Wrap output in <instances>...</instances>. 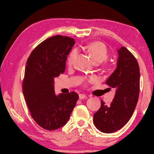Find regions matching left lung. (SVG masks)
Segmentation results:
<instances>
[{
  "label": "left lung",
  "mask_w": 154,
  "mask_h": 154,
  "mask_svg": "<svg viewBox=\"0 0 154 154\" xmlns=\"http://www.w3.org/2000/svg\"><path fill=\"white\" fill-rule=\"evenodd\" d=\"M73 38L56 35L38 45L26 61L23 93L32 117L47 130H57L69 121L79 95L74 91L56 95L54 79L65 71Z\"/></svg>",
  "instance_id": "left-lung-1"
}]
</instances>
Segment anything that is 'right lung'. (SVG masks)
I'll return each instance as SVG.
<instances>
[{
	"label": "right lung",
	"mask_w": 154,
	"mask_h": 154,
	"mask_svg": "<svg viewBox=\"0 0 154 154\" xmlns=\"http://www.w3.org/2000/svg\"><path fill=\"white\" fill-rule=\"evenodd\" d=\"M106 84L114 88V99L111 103L102 100L99 110L93 116V123L100 132L112 133L128 123L138 100L139 66L127 49L119 51L116 69Z\"/></svg>",
	"instance_id": "obj_1"
}]
</instances>
